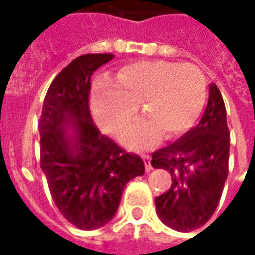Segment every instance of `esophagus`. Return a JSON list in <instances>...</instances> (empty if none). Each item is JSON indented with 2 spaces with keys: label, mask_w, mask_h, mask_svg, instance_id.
<instances>
[{
  "label": "esophagus",
  "mask_w": 255,
  "mask_h": 255,
  "mask_svg": "<svg viewBox=\"0 0 255 255\" xmlns=\"http://www.w3.org/2000/svg\"><path fill=\"white\" fill-rule=\"evenodd\" d=\"M142 158L144 161V168H146V172H150L153 169V166L150 164V155L149 154H142Z\"/></svg>",
  "instance_id": "34e87169"
}]
</instances>
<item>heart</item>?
Returning a JSON list of instances; mask_svg holds the SVG:
<instances>
[{
	"mask_svg": "<svg viewBox=\"0 0 255 255\" xmlns=\"http://www.w3.org/2000/svg\"><path fill=\"white\" fill-rule=\"evenodd\" d=\"M206 98V76L195 64L162 60L123 67L109 84H101L91 98L95 120L106 132L116 133L135 113L136 105L149 120L133 123L123 132L129 149L157 142L160 131L173 136L194 124Z\"/></svg>",
	"mask_w": 255,
	"mask_h": 255,
	"instance_id": "obj_1",
	"label": "heart"
}]
</instances>
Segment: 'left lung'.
<instances>
[{"instance_id": "left-lung-1", "label": "left lung", "mask_w": 255, "mask_h": 255, "mask_svg": "<svg viewBox=\"0 0 255 255\" xmlns=\"http://www.w3.org/2000/svg\"><path fill=\"white\" fill-rule=\"evenodd\" d=\"M230 160V129L224 100L216 84L209 87L208 106L197 127L151 154L153 168L171 173L169 190L155 198L161 221L188 232L202 227L220 202Z\"/></svg>"}]
</instances>
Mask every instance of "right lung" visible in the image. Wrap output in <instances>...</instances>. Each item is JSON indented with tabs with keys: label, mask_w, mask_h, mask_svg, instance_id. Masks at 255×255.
I'll list each match as a JSON object with an SVG mask.
<instances>
[{
	"label": "right lung",
	"mask_w": 255,
	"mask_h": 255,
	"mask_svg": "<svg viewBox=\"0 0 255 255\" xmlns=\"http://www.w3.org/2000/svg\"><path fill=\"white\" fill-rule=\"evenodd\" d=\"M115 57L83 54L54 78L39 119L41 168L64 217L80 230H97L116 214L123 190L144 173L143 160L102 135L90 113L91 75ZM72 124L75 133L66 135Z\"/></svg>",
	"instance_id": "add662e5"
}]
</instances>
